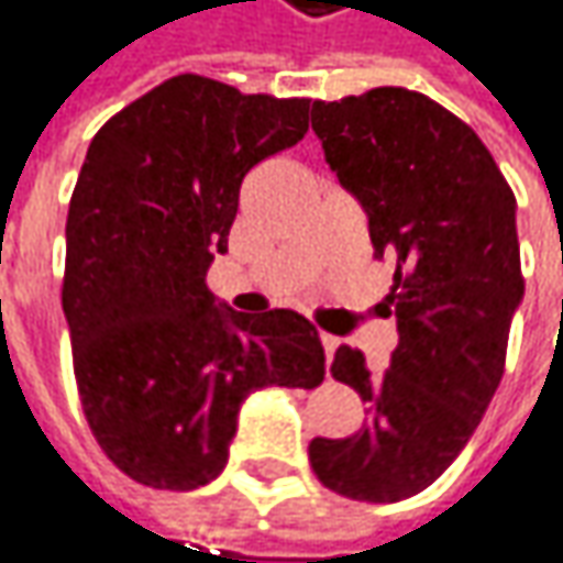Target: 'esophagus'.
I'll return each instance as SVG.
<instances>
[{
    "instance_id": "34e87169",
    "label": "esophagus",
    "mask_w": 563,
    "mask_h": 563,
    "mask_svg": "<svg viewBox=\"0 0 563 563\" xmlns=\"http://www.w3.org/2000/svg\"><path fill=\"white\" fill-rule=\"evenodd\" d=\"M320 342H323L325 361H332V354H335V349H339V339H335V335H329V332H320Z\"/></svg>"
}]
</instances>
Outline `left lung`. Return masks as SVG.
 Segmentation results:
<instances>
[{"label":"left lung","instance_id":"obj_1","mask_svg":"<svg viewBox=\"0 0 563 563\" xmlns=\"http://www.w3.org/2000/svg\"><path fill=\"white\" fill-rule=\"evenodd\" d=\"M329 170L367 214L374 256L396 266L386 317L399 345L371 371L342 345L332 377L367 402L345 440L317 437L329 492L393 504L446 472L492 406L522 303L517 199L482 139L431 98L374 88L313 103Z\"/></svg>","mask_w":563,"mask_h":563}]
</instances>
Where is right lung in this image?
<instances>
[{
    "mask_svg": "<svg viewBox=\"0 0 563 563\" xmlns=\"http://www.w3.org/2000/svg\"><path fill=\"white\" fill-rule=\"evenodd\" d=\"M307 113L310 100L177 75L120 110L85 155L63 282L75 379L103 453L148 488L218 478L250 393L323 383V342L300 313L250 317L206 288L243 177L297 145Z\"/></svg>",
    "mask_w": 563,
    "mask_h": 563,
    "instance_id": "add662e5",
    "label": "right lung"
}]
</instances>
